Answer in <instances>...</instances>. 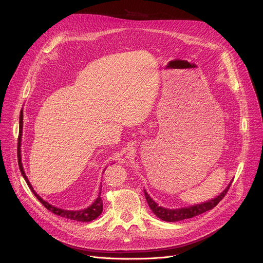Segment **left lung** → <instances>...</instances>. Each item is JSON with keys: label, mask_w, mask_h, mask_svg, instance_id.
<instances>
[{"label": "left lung", "mask_w": 263, "mask_h": 263, "mask_svg": "<svg viewBox=\"0 0 263 263\" xmlns=\"http://www.w3.org/2000/svg\"><path fill=\"white\" fill-rule=\"evenodd\" d=\"M231 183L232 182H230L229 185L215 198L209 201L186 206V208H180V209H166V208H163V206H159L158 203L154 201V199H151V197L148 195V193L145 190H144V193H145V197L148 202L149 208L159 218H161L162 220H165V222H178V220L192 218L199 214H202L205 211L213 209L214 206L225 197Z\"/></svg>", "instance_id": "8db88e82"}]
</instances>
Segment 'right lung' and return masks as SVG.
Masks as SVG:
<instances>
[{"mask_svg": "<svg viewBox=\"0 0 263 263\" xmlns=\"http://www.w3.org/2000/svg\"><path fill=\"white\" fill-rule=\"evenodd\" d=\"M22 128H23V110L21 109L20 112V119H19V136H18V163H19V168L20 172L24 178L25 182L29 185V187L31 189V191L33 192V194L37 197V199L43 203V205L45 206L46 209H48L49 211H51L52 213L60 215L62 217L65 218H69V219H73V220H79V222H91L95 218L98 217L103 210V203H102V199L100 197L101 194V191L99 192V196L97 198L92 204H90L88 208L84 209V210H79V211H70V210H64V209H60L57 208V206H54L52 204H50L49 202H47L46 200H44L41 198L37 193L34 191L32 184L30 183L29 179H27L24 171H23V166H22V162H21V139H22ZM101 189V187H100Z\"/></svg>", "mask_w": 263, "mask_h": 263, "instance_id": "right-lung-1", "label": "right lung"}]
</instances>
